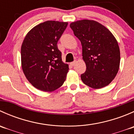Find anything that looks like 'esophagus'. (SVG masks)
Segmentation results:
<instances>
[{"instance_id": "esophagus-1", "label": "esophagus", "mask_w": 134, "mask_h": 134, "mask_svg": "<svg viewBox=\"0 0 134 134\" xmlns=\"http://www.w3.org/2000/svg\"><path fill=\"white\" fill-rule=\"evenodd\" d=\"M75 63H76V62H75V61H74V62H71V63H70V64H71V65H72V66H73V65H75Z\"/></svg>"}]
</instances>
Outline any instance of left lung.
<instances>
[{
    "label": "left lung",
    "mask_w": 134,
    "mask_h": 134,
    "mask_svg": "<svg viewBox=\"0 0 134 134\" xmlns=\"http://www.w3.org/2000/svg\"><path fill=\"white\" fill-rule=\"evenodd\" d=\"M70 27L81 41L86 71L81 75L83 83L93 89L108 86L118 72L120 51L111 33L94 21L82 20Z\"/></svg>",
    "instance_id": "left-lung-1"
}]
</instances>
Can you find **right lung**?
Masks as SVG:
<instances>
[{
  "label": "right lung",
  "mask_w": 134,
  "mask_h": 134,
  "mask_svg": "<svg viewBox=\"0 0 134 134\" xmlns=\"http://www.w3.org/2000/svg\"><path fill=\"white\" fill-rule=\"evenodd\" d=\"M67 25V23L46 21L32 28L23 42V71L37 90L51 92L61 87L65 80L69 65L62 62L57 43Z\"/></svg>",
  "instance_id": "add662e5"
}]
</instances>
